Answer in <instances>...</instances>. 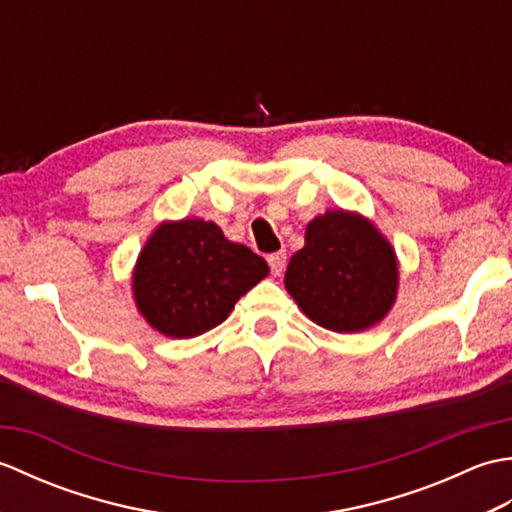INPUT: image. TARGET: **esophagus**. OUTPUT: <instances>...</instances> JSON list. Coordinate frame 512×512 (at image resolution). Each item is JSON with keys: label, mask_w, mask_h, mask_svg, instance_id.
Instances as JSON below:
<instances>
[{"label": "esophagus", "mask_w": 512, "mask_h": 512, "mask_svg": "<svg viewBox=\"0 0 512 512\" xmlns=\"http://www.w3.org/2000/svg\"><path fill=\"white\" fill-rule=\"evenodd\" d=\"M286 259H288L286 250H279V253L268 255V266H270V270H273L275 277H279L286 270Z\"/></svg>", "instance_id": "34e87169"}]
</instances>
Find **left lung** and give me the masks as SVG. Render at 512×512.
I'll list each match as a JSON object with an SVG mask.
<instances>
[{
    "instance_id": "1",
    "label": "left lung",
    "mask_w": 512,
    "mask_h": 512,
    "mask_svg": "<svg viewBox=\"0 0 512 512\" xmlns=\"http://www.w3.org/2000/svg\"><path fill=\"white\" fill-rule=\"evenodd\" d=\"M286 290L301 312L325 330L374 328L398 297V257L372 220L330 209L306 226V244L290 257Z\"/></svg>"
}]
</instances>
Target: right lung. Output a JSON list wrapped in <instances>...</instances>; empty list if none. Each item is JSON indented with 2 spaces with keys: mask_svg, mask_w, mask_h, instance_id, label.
I'll return each mask as SVG.
<instances>
[{
  "mask_svg": "<svg viewBox=\"0 0 512 512\" xmlns=\"http://www.w3.org/2000/svg\"><path fill=\"white\" fill-rule=\"evenodd\" d=\"M268 277L264 257L226 239L200 217L160 222L132 273L138 312L169 339H193L228 319L235 303Z\"/></svg>",
  "mask_w": 512,
  "mask_h": 512,
  "instance_id": "right-lung-1",
  "label": "right lung"
}]
</instances>
